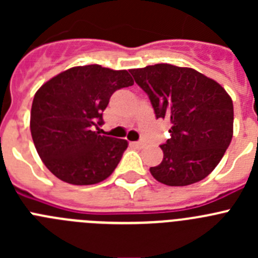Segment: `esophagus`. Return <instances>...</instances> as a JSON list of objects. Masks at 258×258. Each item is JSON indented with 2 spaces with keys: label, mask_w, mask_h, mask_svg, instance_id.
I'll use <instances>...</instances> for the list:
<instances>
[{
  "label": "esophagus",
  "mask_w": 258,
  "mask_h": 258,
  "mask_svg": "<svg viewBox=\"0 0 258 258\" xmlns=\"http://www.w3.org/2000/svg\"><path fill=\"white\" fill-rule=\"evenodd\" d=\"M132 146L136 147V149H143L145 147V143L143 142H132Z\"/></svg>",
  "instance_id": "1"
}]
</instances>
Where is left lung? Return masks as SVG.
Masks as SVG:
<instances>
[{
	"label": "left lung",
	"mask_w": 258,
	"mask_h": 258,
	"mask_svg": "<svg viewBox=\"0 0 258 258\" xmlns=\"http://www.w3.org/2000/svg\"><path fill=\"white\" fill-rule=\"evenodd\" d=\"M149 95L156 118H169L163 161L151 166L156 181L187 186L218 165L232 138L234 106L226 90L192 68L161 64L131 70Z\"/></svg>",
	"instance_id": "left-lung-1"
}]
</instances>
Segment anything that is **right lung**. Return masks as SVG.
Returning a JSON list of instances; mask_svg holds the SVG:
<instances>
[{
    "instance_id": "right-lung-1",
    "label": "right lung",
    "mask_w": 258,
    "mask_h": 258,
    "mask_svg": "<svg viewBox=\"0 0 258 258\" xmlns=\"http://www.w3.org/2000/svg\"><path fill=\"white\" fill-rule=\"evenodd\" d=\"M134 84L126 70L80 66L41 86L31 109V134L47 169L71 184H94L112 174L125 140L99 136L103 111L116 90Z\"/></svg>"
}]
</instances>
